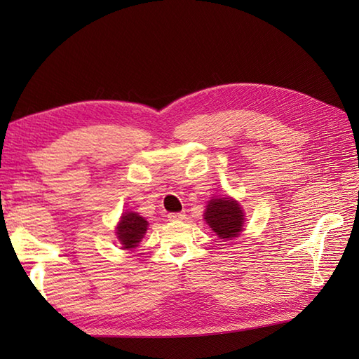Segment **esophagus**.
<instances>
[{
    "mask_svg": "<svg viewBox=\"0 0 359 359\" xmlns=\"http://www.w3.org/2000/svg\"><path fill=\"white\" fill-rule=\"evenodd\" d=\"M185 219V212H170L168 215V220H172V222H179V220Z\"/></svg>",
    "mask_w": 359,
    "mask_h": 359,
    "instance_id": "34e87169",
    "label": "esophagus"
}]
</instances>
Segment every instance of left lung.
I'll list each match as a JSON object with an SVG mask.
<instances>
[{"label":"left lung","instance_id":"obj_1","mask_svg":"<svg viewBox=\"0 0 359 359\" xmlns=\"http://www.w3.org/2000/svg\"><path fill=\"white\" fill-rule=\"evenodd\" d=\"M205 220L220 239L231 241L242 231L243 212L241 205L230 197L211 199L205 211Z\"/></svg>","mask_w":359,"mask_h":359}]
</instances>
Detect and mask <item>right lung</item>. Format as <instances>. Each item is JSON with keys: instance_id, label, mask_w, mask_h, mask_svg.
<instances>
[{"instance_id": "1", "label": "right lung", "mask_w": 359, "mask_h": 359, "mask_svg": "<svg viewBox=\"0 0 359 359\" xmlns=\"http://www.w3.org/2000/svg\"><path fill=\"white\" fill-rule=\"evenodd\" d=\"M148 230V222L135 212H126L121 216L117 226V238L125 250H133L137 247Z\"/></svg>"}]
</instances>
